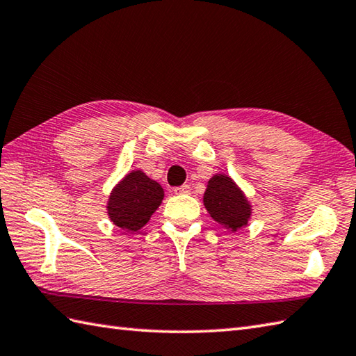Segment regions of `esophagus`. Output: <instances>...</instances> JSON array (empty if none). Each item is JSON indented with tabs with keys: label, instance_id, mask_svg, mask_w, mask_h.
Wrapping results in <instances>:
<instances>
[{
	"label": "esophagus",
	"instance_id": "esophagus-1",
	"mask_svg": "<svg viewBox=\"0 0 356 356\" xmlns=\"http://www.w3.org/2000/svg\"><path fill=\"white\" fill-rule=\"evenodd\" d=\"M190 191H191L190 185H182V186L174 188V193H176V194H188Z\"/></svg>",
	"mask_w": 356,
	"mask_h": 356
}]
</instances>
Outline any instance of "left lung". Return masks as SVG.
Wrapping results in <instances>:
<instances>
[{"label": "left lung", "instance_id": "left-lung-1", "mask_svg": "<svg viewBox=\"0 0 356 356\" xmlns=\"http://www.w3.org/2000/svg\"><path fill=\"white\" fill-rule=\"evenodd\" d=\"M203 203L211 217L231 231L243 228L251 217V203L236 182L225 174H216L209 179Z\"/></svg>", "mask_w": 356, "mask_h": 356}]
</instances>
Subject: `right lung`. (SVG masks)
Returning a JSON list of instances; mask_svg holds the SVG:
<instances>
[{
    "label": "right lung",
    "mask_w": 356,
    "mask_h": 356,
    "mask_svg": "<svg viewBox=\"0 0 356 356\" xmlns=\"http://www.w3.org/2000/svg\"><path fill=\"white\" fill-rule=\"evenodd\" d=\"M163 200V190L156 180L138 170L120 180L107 203L110 220L127 232L145 226Z\"/></svg>",
    "instance_id": "obj_1"
}]
</instances>
